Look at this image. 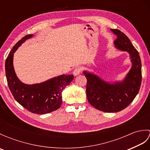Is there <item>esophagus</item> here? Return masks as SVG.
I'll return each mask as SVG.
<instances>
[{"instance_id": "obj_1", "label": "esophagus", "mask_w": 150, "mask_h": 150, "mask_svg": "<svg viewBox=\"0 0 150 150\" xmlns=\"http://www.w3.org/2000/svg\"><path fill=\"white\" fill-rule=\"evenodd\" d=\"M81 71V68H79V67H77V68H75L74 69H73V74L74 76H77L80 74Z\"/></svg>"}]
</instances>
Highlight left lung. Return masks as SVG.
<instances>
[{
	"mask_svg": "<svg viewBox=\"0 0 150 150\" xmlns=\"http://www.w3.org/2000/svg\"><path fill=\"white\" fill-rule=\"evenodd\" d=\"M117 35L115 48L129 54L132 66L122 81L108 82L97 75L87 71L86 95L88 102L96 109L108 113L120 111L128 106L138 94L142 81L141 60L139 53L125 34L119 30L111 29Z\"/></svg>",
	"mask_w": 150,
	"mask_h": 150,
	"instance_id": "1",
	"label": "left lung"
}]
</instances>
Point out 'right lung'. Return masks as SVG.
Instances as JSON below:
<instances>
[{
	"label": "right lung",
	"mask_w": 150,
	"mask_h": 150,
	"mask_svg": "<svg viewBox=\"0 0 150 150\" xmlns=\"http://www.w3.org/2000/svg\"><path fill=\"white\" fill-rule=\"evenodd\" d=\"M33 35H27L13 47L6 60L5 69L8 85L15 99L30 112L46 114L58 110L62 103V91L73 80V75H61L40 83L26 84L16 75L13 55L19 46Z\"/></svg>",
	"instance_id": "add662e5"
}]
</instances>
